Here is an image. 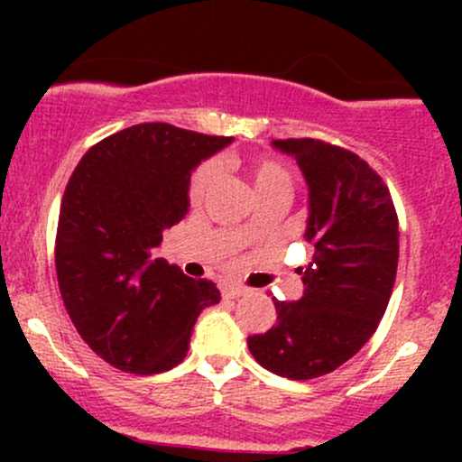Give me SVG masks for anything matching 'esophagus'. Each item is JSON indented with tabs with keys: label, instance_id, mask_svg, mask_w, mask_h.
Returning <instances> with one entry per match:
<instances>
[{
	"label": "esophagus",
	"instance_id": "1",
	"mask_svg": "<svg viewBox=\"0 0 462 462\" xmlns=\"http://www.w3.org/2000/svg\"><path fill=\"white\" fill-rule=\"evenodd\" d=\"M245 293H247V289H243V286H235V284L221 286V295H224L226 300H236Z\"/></svg>",
	"mask_w": 462,
	"mask_h": 462
}]
</instances>
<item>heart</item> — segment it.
Instances as JSON below:
<instances>
[{
	"instance_id": "b5f03b06",
	"label": "heart",
	"mask_w": 462,
	"mask_h": 462,
	"mask_svg": "<svg viewBox=\"0 0 462 462\" xmlns=\"http://www.w3.org/2000/svg\"><path fill=\"white\" fill-rule=\"evenodd\" d=\"M243 169H245L249 182H252L254 190L261 199L272 198V195H289L291 187H293V171L284 162H280L278 158L264 156V153L252 156L243 162ZM219 173L221 167L217 161H206L195 169L189 187L190 204L198 206L206 199V195L210 193V189L219 180Z\"/></svg>"
}]
</instances>
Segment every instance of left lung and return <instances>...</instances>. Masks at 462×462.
<instances>
[{
	"mask_svg": "<svg viewBox=\"0 0 462 462\" xmlns=\"http://www.w3.org/2000/svg\"><path fill=\"white\" fill-rule=\"evenodd\" d=\"M310 189L301 272L304 295L275 301L278 319L247 346L258 365L291 380H312L347 363L375 332L389 306L400 230L389 187L358 153L321 139H278Z\"/></svg>",
	"mask_w": 462,
	"mask_h": 462,
	"instance_id": "1",
	"label": "left lung"
}]
</instances>
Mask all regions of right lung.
Instances as JSON below:
<instances>
[{"instance_id": "add662e5", "label": "right lung", "mask_w": 462, "mask_h": 462, "mask_svg": "<svg viewBox=\"0 0 462 462\" xmlns=\"http://www.w3.org/2000/svg\"><path fill=\"white\" fill-rule=\"evenodd\" d=\"M230 141L139 124L95 143L69 178L56 232L58 289L84 343L125 374L182 363L199 312L219 304L215 282L189 278L153 249L187 215L195 164Z\"/></svg>"}]
</instances>
